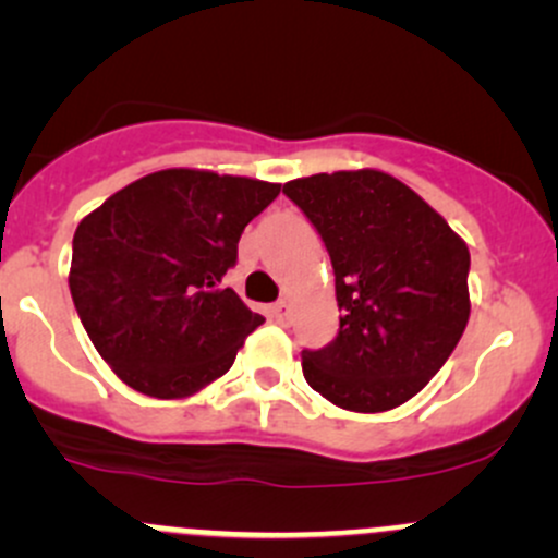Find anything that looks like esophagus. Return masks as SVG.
<instances>
[{
  "instance_id": "esophagus-1",
  "label": "esophagus",
  "mask_w": 558,
  "mask_h": 558,
  "mask_svg": "<svg viewBox=\"0 0 558 558\" xmlns=\"http://www.w3.org/2000/svg\"><path fill=\"white\" fill-rule=\"evenodd\" d=\"M272 318H275V320H278V324H289V320H291V311H289V302H286V300L275 302V305H272Z\"/></svg>"
}]
</instances>
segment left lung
Instances as JSON below:
<instances>
[{"mask_svg": "<svg viewBox=\"0 0 558 558\" xmlns=\"http://www.w3.org/2000/svg\"><path fill=\"white\" fill-rule=\"evenodd\" d=\"M283 194L329 251L340 329L302 351L313 391L353 413H384L448 362L470 318V251L402 180L378 170L320 172Z\"/></svg>", "mask_w": 558, "mask_h": 558, "instance_id": "obj_1", "label": "left lung"}]
</instances>
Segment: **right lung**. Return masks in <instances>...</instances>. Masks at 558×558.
<instances>
[{
	"label": "right lung",
	"mask_w": 558,
	"mask_h": 558,
	"mask_svg": "<svg viewBox=\"0 0 558 558\" xmlns=\"http://www.w3.org/2000/svg\"><path fill=\"white\" fill-rule=\"evenodd\" d=\"M278 183L161 170L116 191L72 238L70 291L83 329L134 391L180 399L234 364L264 324L223 275Z\"/></svg>",
	"instance_id": "right-lung-1"
}]
</instances>
